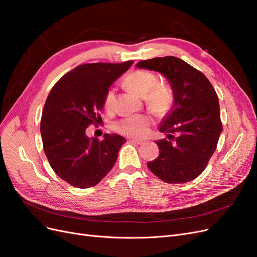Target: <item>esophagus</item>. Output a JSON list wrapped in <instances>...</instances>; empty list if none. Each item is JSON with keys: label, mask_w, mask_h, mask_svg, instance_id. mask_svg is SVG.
<instances>
[{"label": "esophagus", "mask_w": 257, "mask_h": 257, "mask_svg": "<svg viewBox=\"0 0 257 257\" xmlns=\"http://www.w3.org/2000/svg\"><path fill=\"white\" fill-rule=\"evenodd\" d=\"M128 143L134 144V145H142L143 144L142 141H137V139H128Z\"/></svg>", "instance_id": "obj_1"}]
</instances>
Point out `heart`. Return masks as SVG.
I'll use <instances>...</instances> for the list:
<instances>
[{
  "instance_id": "obj_1",
  "label": "heart",
  "mask_w": 257,
  "mask_h": 257,
  "mask_svg": "<svg viewBox=\"0 0 257 257\" xmlns=\"http://www.w3.org/2000/svg\"><path fill=\"white\" fill-rule=\"evenodd\" d=\"M125 87L137 96L145 98L147 108L157 115H165L172 109L174 96L172 90L164 84H159L158 77L153 73L135 69L124 78ZM114 90H107L104 107L111 110L114 104ZM150 126V120L145 115L128 116L115 124V130L124 136L132 138L144 137Z\"/></svg>"
}]
</instances>
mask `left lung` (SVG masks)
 I'll list each match as a JSON object with an SVG mask.
<instances>
[{
    "mask_svg": "<svg viewBox=\"0 0 257 257\" xmlns=\"http://www.w3.org/2000/svg\"><path fill=\"white\" fill-rule=\"evenodd\" d=\"M137 67L164 75L174 94L159 128L166 138L155 141L160 154L147 166L166 183L192 181L207 167L223 131L215 90L203 73L176 57L144 60Z\"/></svg>",
    "mask_w": 257,
    "mask_h": 257,
    "instance_id": "1",
    "label": "left lung"
}]
</instances>
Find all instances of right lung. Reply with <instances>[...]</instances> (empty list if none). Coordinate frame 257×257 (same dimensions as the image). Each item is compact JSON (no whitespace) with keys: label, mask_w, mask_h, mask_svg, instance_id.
I'll list each match as a JSON object with an SVG mask.
<instances>
[{"label":"right lung","mask_w":257,"mask_h":257,"mask_svg":"<svg viewBox=\"0 0 257 257\" xmlns=\"http://www.w3.org/2000/svg\"><path fill=\"white\" fill-rule=\"evenodd\" d=\"M88 63L75 67L53 85L46 99L41 134L53 172L75 188L96 185L110 172L125 138L105 134L88 137L87 127L99 119L107 90L133 64Z\"/></svg>","instance_id":"right-lung-1"}]
</instances>
